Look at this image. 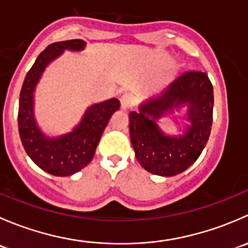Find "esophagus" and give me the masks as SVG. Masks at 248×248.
Returning a JSON list of instances; mask_svg holds the SVG:
<instances>
[{
	"mask_svg": "<svg viewBox=\"0 0 248 248\" xmlns=\"http://www.w3.org/2000/svg\"><path fill=\"white\" fill-rule=\"evenodd\" d=\"M134 103H136V98H134V96L132 93H128V92H126V93H124L121 96V107L122 109H129L132 108V107L134 106Z\"/></svg>",
	"mask_w": 248,
	"mask_h": 248,
	"instance_id": "esophagus-1",
	"label": "esophagus"
}]
</instances>
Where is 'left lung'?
<instances>
[{
	"instance_id": "8db88e82",
	"label": "left lung",
	"mask_w": 248,
	"mask_h": 248,
	"mask_svg": "<svg viewBox=\"0 0 248 248\" xmlns=\"http://www.w3.org/2000/svg\"><path fill=\"white\" fill-rule=\"evenodd\" d=\"M182 104H189L191 126L181 137L164 136L155 120ZM214 89L206 73L188 71L172 81L158 98L129 112V136L136 157L145 170L159 176L185 171L201 156L212 126Z\"/></svg>"
}]
</instances>
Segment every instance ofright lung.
I'll return each mask as SVG.
<instances>
[{"instance_id":"1","label":"right lung","mask_w":248,"mask_h":248,"mask_svg":"<svg viewBox=\"0 0 248 248\" xmlns=\"http://www.w3.org/2000/svg\"><path fill=\"white\" fill-rule=\"evenodd\" d=\"M85 44L81 39H71L47 46L27 72L20 92L17 126L22 146L39 168L55 176L76 174L92 161L109 119L120 108L117 98L94 104L73 132L60 138H46L39 131L33 117L34 86L47 64L63 50H82Z\"/></svg>"}]
</instances>
